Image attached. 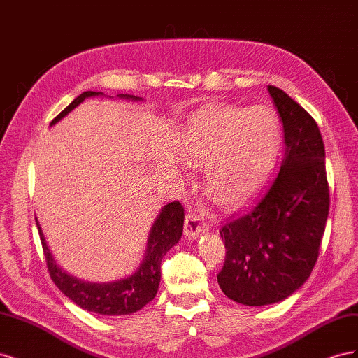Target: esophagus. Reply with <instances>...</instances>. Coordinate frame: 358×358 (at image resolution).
I'll return each instance as SVG.
<instances>
[{
	"mask_svg": "<svg viewBox=\"0 0 358 358\" xmlns=\"http://www.w3.org/2000/svg\"><path fill=\"white\" fill-rule=\"evenodd\" d=\"M208 230V225H206L201 218H199L197 213L188 212L187 218H185V236L188 239H196V237L201 233Z\"/></svg>",
	"mask_w": 358,
	"mask_h": 358,
	"instance_id": "34e87169",
	"label": "esophagus"
}]
</instances>
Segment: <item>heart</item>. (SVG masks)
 Here are the masks:
<instances>
[{"instance_id":"1","label":"heart","mask_w":358,"mask_h":358,"mask_svg":"<svg viewBox=\"0 0 358 358\" xmlns=\"http://www.w3.org/2000/svg\"><path fill=\"white\" fill-rule=\"evenodd\" d=\"M279 137V117L267 106H215L192 119L182 137L180 155L189 167L204 169L206 197L222 209H236L268 176Z\"/></svg>"}]
</instances>
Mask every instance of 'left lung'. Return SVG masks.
<instances>
[{"label": "left lung", "instance_id": "8db88e82", "mask_svg": "<svg viewBox=\"0 0 358 358\" xmlns=\"http://www.w3.org/2000/svg\"><path fill=\"white\" fill-rule=\"evenodd\" d=\"M284 125L285 148L273 175L220 230L224 294L246 306L282 301L306 282L326 230L330 191L320 128L303 107L267 86Z\"/></svg>", "mask_w": 358, "mask_h": 358}]
</instances>
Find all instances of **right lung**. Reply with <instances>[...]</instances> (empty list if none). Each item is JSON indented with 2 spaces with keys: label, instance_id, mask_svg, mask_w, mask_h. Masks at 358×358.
Returning a JSON list of instances; mask_svg holds the SVG:
<instances>
[{
  "label": "right lung",
  "instance_id": "right-lung-1",
  "mask_svg": "<svg viewBox=\"0 0 358 358\" xmlns=\"http://www.w3.org/2000/svg\"><path fill=\"white\" fill-rule=\"evenodd\" d=\"M95 95L104 94L95 91H86L80 94L78 99L71 101L66 109L53 119L50 125L57 124L59 119L70 113L85 99ZM117 96L127 100H142L136 95L128 94H119ZM183 218H185V213H183V206L179 201H171L166 204L159 212L157 221L154 222L152 230H150L146 257L142 266L125 279H119L115 280V282L107 284L83 282V280L64 272L55 263V259H53L37 220L36 222L43 245V252H45L46 257L49 275L64 294L82 309L99 313V315H128V313H134L142 309L157 296L161 280V259L166 255V252H169L179 242L183 231Z\"/></svg>",
  "mask_w": 358,
  "mask_h": 358
}]
</instances>
